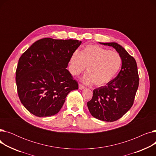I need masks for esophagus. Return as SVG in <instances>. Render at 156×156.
<instances>
[{"label":"esophagus","mask_w":156,"mask_h":156,"mask_svg":"<svg viewBox=\"0 0 156 156\" xmlns=\"http://www.w3.org/2000/svg\"><path fill=\"white\" fill-rule=\"evenodd\" d=\"M84 88H85V87L83 85H82L81 84H79V89L82 90V89H84Z\"/></svg>","instance_id":"obj_1"}]
</instances>
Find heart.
<instances>
[{"instance_id": "b5f03b06", "label": "heart", "mask_w": 156, "mask_h": 156, "mask_svg": "<svg viewBox=\"0 0 156 156\" xmlns=\"http://www.w3.org/2000/svg\"><path fill=\"white\" fill-rule=\"evenodd\" d=\"M121 66V57L115 51L98 45H89L80 53L75 52L69 59V71L78 76L87 68V73L82 78L86 84L102 87L115 76Z\"/></svg>"}]
</instances>
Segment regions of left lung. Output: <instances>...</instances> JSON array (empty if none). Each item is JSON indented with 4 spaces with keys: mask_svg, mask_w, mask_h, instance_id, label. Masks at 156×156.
Returning <instances> with one entry per match:
<instances>
[{
    "mask_svg": "<svg viewBox=\"0 0 156 156\" xmlns=\"http://www.w3.org/2000/svg\"><path fill=\"white\" fill-rule=\"evenodd\" d=\"M100 44L116 49L121 57V69L118 76L107 85L94 90L87 106L94 118L112 122L121 118L133 104L139 85L137 65L133 57L117 43Z\"/></svg>",
    "mask_w": 156,
    "mask_h": 156,
    "instance_id": "left-lung-1",
    "label": "left lung"
}]
</instances>
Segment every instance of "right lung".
Wrapping results in <instances>:
<instances>
[{
    "mask_svg": "<svg viewBox=\"0 0 156 156\" xmlns=\"http://www.w3.org/2000/svg\"><path fill=\"white\" fill-rule=\"evenodd\" d=\"M81 44L78 40L45 38L33 44L20 57L16 82L20 101L30 112L38 117L54 116L67 95L78 88L66 68Z\"/></svg>",
    "mask_w": 156,
    "mask_h": 156,
    "instance_id": "right-lung-1",
    "label": "right lung"
}]
</instances>
